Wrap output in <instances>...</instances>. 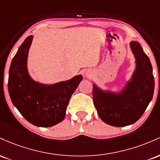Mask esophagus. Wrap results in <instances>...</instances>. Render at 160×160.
<instances>
[{
	"label": "esophagus",
	"mask_w": 160,
	"mask_h": 160,
	"mask_svg": "<svg viewBox=\"0 0 160 160\" xmlns=\"http://www.w3.org/2000/svg\"><path fill=\"white\" fill-rule=\"evenodd\" d=\"M89 74H89V72H88V71H87V72L85 73L86 76H89Z\"/></svg>",
	"instance_id": "34e87169"
}]
</instances>
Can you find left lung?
Returning <instances> with one entry per match:
<instances>
[{
	"label": "left lung",
	"mask_w": 160,
	"mask_h": 160,
	"mask_svg": "<svg viewBox=\"0 0 160 160\" xmlns=\"http://www.w3.org/2000/svg\"><path fill=\"white\" fill-rule=\"evenodd\" d=\"M129 47L135 58V68L122 89L111 91L92 84L93 102L99 117L116 127H123L138 120L153 95L155 82L149 58L138 41L132 40Z\"/></svg>",
	"instance_id": "obj_1"
}]
</instances>
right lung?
Returning a JSON list of instances; mask_svg holds the SVG:
<instances>
[{
  "mask_svg": "<svg viewBox=\"0 0 160 160\" xmlns=\"http://www.w3.org/2000/svg\"><path fill=\"white\" fill-rule=\"evenodd\" d=\"M33 38L28 37L12 58L9 71V95L13 105L30 123L38 127H51L64 120L70 98L82 76L76 75L68 80L52 84L34 80L28 69Z\"/></svg>",
  "mask_w": 160,
  "mask_h": 160,
  "instance_id": "obj_1",
  "label": "right lung"
}]
</instances>
